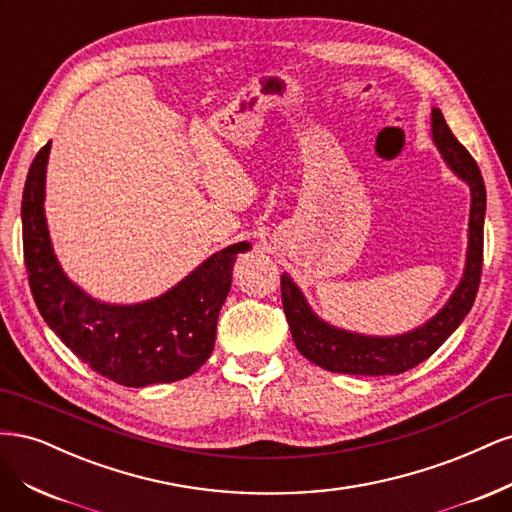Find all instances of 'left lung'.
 Wrapping results in <instances>:
<instances>
[{"mask_svg": "<svg viewBox=\"0 0 512 512\" xmlns=\"http://www.w3.org/2000/svg\"><path fill=\"white\" fill-rule=\"evenodd\" d=\"M431 138L442 153L444 162L453 173L470 185V228H468V254L463 277L451 299L440 312L427 320L423 327H416L404 335L374 337L337 329L333 324L318 318L305 301L299 286L288 273L282 275V303L290 324L294 346L307 361L316 363L333 374L354 376H395L423 363L436 352L451 335L474 305L480 271H483V228L487 192L478 164L463 147L451 128L446 126L440 108L431 111Z\"/></svg>", "mask_w": 512, "mask_h": 512, "instance_id": "1", "label": "left lung"}]
</instances>
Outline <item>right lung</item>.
<instances>
[{"label":"right lung","instance_id":"add662e5","mask_svg":"<svg viewBox=\"0 0 512 512\" xmlns=\"http://www.w3.org/2000/svg\"><path fill=\"white\" fill-rule=\"evenodd\" d=\"M49 153L46 143L29 166L21 203L25 269L44 322L83 363L117 384L138 389L192 376L213 352L232 265L250 243L215 252L158 299L102 303L68 280L53 252L44 215Z\"/></svg>","mask_w":512,"mask_h":512}]
</instances>
